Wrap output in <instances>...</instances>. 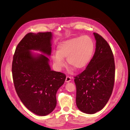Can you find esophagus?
Here are the masks:
<instances>
[{
  "mask_svg": "<svg viewBox=\"0 0 130 130\" xmlns=\"http://www.w3.org/2000/svg\"><path fill=\"white\" fill-rule=\"evenodd\" d=\"M71 80V77L69 76H67V78H66L65 79V82H69Z\"/></svg>",
  "mask_w": 130,
  "mask_h": 130,
  "instance_id": "esophagus-1",
  "label": "esophagus"
}]
</instances>
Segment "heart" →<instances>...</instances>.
Here are the masks:
<instances>
[{
  "label": "heart",
  "instance_id": "b5f03b06",
  "mask_svg": "<svg viewBox=\"0 0 130 130\" xmlns=\"http://www.w3.org/2000/svg\"><path fill=\"white\" fill-rule=\"evenodd\" d=\"M95 44L92 38L87 35L71 38L58 46L56 54L52 56L55 67L61 69L65 66L63 59L67 58L69 65L77 70L86 68L94 53Z\"/></svg>",
  "mask_w": 130,
  "mask_h": 130
}]
</instances>
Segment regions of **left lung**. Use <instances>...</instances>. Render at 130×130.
<instances>
[{"label": "left lung", "instance_id": "left-lung-1", "mask_svg": "<svg viewBox=\"0 0 130 130\" xmlns=\"http://www.w3.org/2000/svg\"><path fill=\"white\" fill-rule=\"evenodd\" d=\"M95 53L87 67L74 77L76 104L79 109L94 114L106 106L113 89L115 63L111 47L101 35L93 33Z\"/></svg>", "mask_w": 130, "mask_h": 130}]
</instances>
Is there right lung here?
I'll use <instances>...</instances> for the list:
<instances>
[{"label":"right lung","mask_w":130,"mask_h":130,"mask_svg":"<svg viewBox=\"0 0 130 130\" xmlns=\"http://www.w3.org/2000/svg\"><path fill=\"white\" fill-rule=\"evenodd\" d=\"M51 32L28 33L18 43L13 56L12 76L15 89L27 108L38 116H46L56 106L57 90L64 83L66 75L51 70ZM31 50L45 54L34 55Z\"/></svg>","instance_id":"add662e5"}]
</instances>
